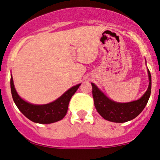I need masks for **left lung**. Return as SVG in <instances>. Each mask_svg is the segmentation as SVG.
<instances>
[{
	"label": "left lung",
	"mask_w": 160,
	"mask_h": 160,
	"mask_svg": "<svg viewBox=\"0 0 160 160\" xmlns=\"http://www.w3.org/2000/svg\"><path fill=\"white\" fill-rule=\"evenodd\" d=\"M148 74L149 78L148 90L141 98L129 102H118L112 100L106 97L95 84L91 83L94 106L98 113L104 119L114 123H124L136 118L143 111L151 96V76L148 69Z\"/></svg>",
	"instance_id": "8db88e82"
}]
</instances>
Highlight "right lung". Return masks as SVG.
Wrapping results in <instances>:
<instances>
[{
	"label": "right lung",
	"instance_id": "1",
	"mask_svg": "<svg viewBox=\"0 0 160 160\" xmlns=\"http://www.w3.org/2000/svg\"><path fill=\"white\" fill-rule=\"evenodd\" d=\"M80 85L81 84H78L70 88L53 102L37 105L28 102L19 97L15 88L12 75L10 78L11 93L15 104L26 118L34 123L43 124L59 121L65 117L69 100Z\"/></svg>",
	"mask_w": 160,
	"mask_h": 160
}]
</instances>
